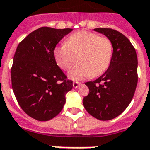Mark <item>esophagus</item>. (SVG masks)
Segmentation results:
<instances>
[{
    "label": "esophagus",
    "mask_w": 150,
    "mask_h": 150,
    "mask_svg": "<svg viewBox=\"0 0 150 150\" xmlns=\"http://www.w3.org/2000/svg\"><path fill=\"white\" fill-rule=\"evenodd\" d=\"M73 86H74V88H77L80 86V83H79V82H74V84H73Z\"/></svg>",
    "instance_id": "obj_1"
}]
</instances>
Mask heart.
I'll list each match as a JSON object with an SVG mask.
<instances>
[{"label": "heart", "mask_w": 150, "mask_h": 150, "mask_svg": "<svg viewBox=\"0 0 150 150\" xmlns=\"http://www.w3.org/2000/svg\"><path fill=\"white\" fill-rule=\"evenodd\" d=\"M113 53L111 40L88 31H80L69 37L66 42L56 47L54 55L61 69L68 70L76 62L79 64L68 73L69 78L81 81L86 77L102 75L108 69Z\"/></svg>", "instance_id": "1"}]
</instances>
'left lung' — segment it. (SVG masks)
Returning <instances> with one entry per match:
<instances>
[{"label": "left lung", "instance_id": "obj_1", "mask_svg": "<svg viewBox=\"0 0 150 150\" xmlns=\"http://www.w3.org/2000/svg\"><path fill=\"white\" fill-rule=\"evenodd\" d=\"M111 40L113 53L105 73L86 82L89 93L83 99L86 111L96 119L111 120L119 116L132 100L138 84V58L130 40L111 28H95Z\"/></svg>", "mask_w": 150, "mask_h": 150}]
</instances>
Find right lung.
Wrapping results in <instances>:
<instances>
[{
  "instance_id": "add662e5",
  "label": "right lung",
  "mask_w": 150,
  "mask_h": 150,
  "mask_svg": "<svg viewBox=\"0 0 150 150\" xmlns=\"http://www.w3.org/2000/svg\"><path fill=\"white\" fill-rule=\"evenodd\" d=\"M71 28L42 27L18 45L11 69L12 87L20 108L31 118L48 121L62 110L73 88L55 61L54 50Z\"/></svg>"
}]
</instances>
